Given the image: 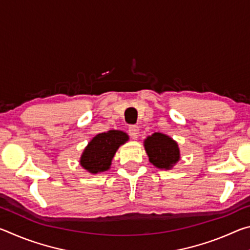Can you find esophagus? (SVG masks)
Listing matches in <instances>:
<instances>
[{
  "label": "esophagus",
  "instance_id": "obj_1",
  "mask_svg": "<svg viewBox=\"0 0 250 250\" xmlns=\"http://www.w3.org/2000/svg\"><path fill=\"white\" fill-rule=\"evenodd\" d=\"M139 133H140V129H139L138 125H131L129 128V134L133 140H137L139 137Z\"/></svg>",
  "mask_w": 250,
  "mask_h": 250
}]
</instances>
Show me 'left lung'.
<instances>
[{"instance_id":"obj_1","label":"left lung","mask_w":250,"mask_h":250,"mask_svg":"<svg viewBox=\"0 0 250 250\" xmlns=\"http://www.w3.org/2000/svg\"><path fill=\"white\" fill-rule=\"evenodd\" d=\"M149 161L161 170H171L181 159L177 142L167 134L154 132L143 142Z\"/></svg>"}]
</instances>
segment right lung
Here are the masks:
<instances>
[{
	"label": "right lung",
	"instance_id": "1",
	"mask_svg": "<svg viewBox=\"0 0 250 250\" xmlns=\"http://www.w3.org/2000/svg\"><path fill=\"white\" fill-rule=\"evenodd\" d=\"M126 141L129 135L120 130H109L95 135L83 149L80 166L91 174L108 171L116 152Z\"/></svg>",
	"mask_w": 250,
	"mask_h": 250
}]
</instances>
